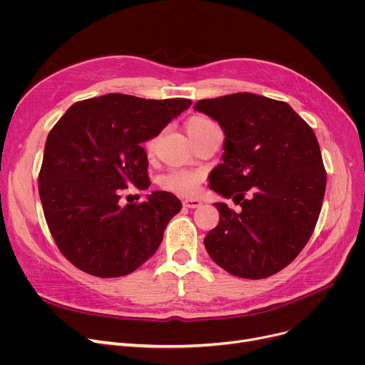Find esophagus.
I'll list each match as a JSON object with an SVG mask.
<instances>
[{
    "label": "esophagus",
    "mask_w": 365,
    "mask_h": 365,
    "mask_svg": "<svg viewBox=\"0 0 365 365\" xmlns=\"http://www.w3.org/2000/svg\"><path fill=\"white\" fill-rule=\"evenodd\" d=\"M201 204L202 202L200 200H197V198H186L183 201V205L187 207V208H198V207H201Z\"/></svg>",
    "instance_id": "esophagus-1"
}]
</instances>
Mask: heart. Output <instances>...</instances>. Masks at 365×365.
<instances>
[{"instance_id": "1", "label": "heart", "mask_w": 365, "mask_h": 365, "mask_svg": "<svg viewBox=\"0 0 365 365\" xmlns=\"http://www.w3.org/2000/svg\"><path fill=\"white\" fill-rule=\"evenodd\" d=\"M213 125V123L204 118V117H192L189 118L186 123V131L189 134V138L195 136V134L204 131L207 127ZM201 182V176L198 173H192V171H183V170H175L167 173L165 176L161 178L160 185L167 189V190H173V192H179V194H194L195 190L198 189Z\"/></svg>"}]
</instances>
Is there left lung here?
Returning a JSON list of instances; mask_svg holds the SVG:
<instances>
[{
    "label": "left lung",
    "instance_id": "obj_1",
    "mask_svg": "<svg viewBox=\"0 0 365 365\" xmlns=\"http://www.w3.org/2000/svg\"><path fill=\"white\" fill-rule=\"evenodd\" d=\"M194 110L225 134L208 187L241 205L235 213L216 202L205 250L235 277H271L302 252L321 212L327 175L315 133L289 103L253 93L198 101Z\"/></svg>",
    "mask_w": 365,
    "mask_h": 365
}]
</instances>
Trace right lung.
Returning a JSON list of instances; mask_svg holds the SVG:
<instances>
[{
    "mask_svg": "<svg viewBox=\"0 0 365 365\" xmlns=\"http://www.w3.org/2000/svg\"><path fill=\"white\" fill-rule=\"evenodd\" d=\"M190 103L109 93L73 103L48 133L40 198L57 247L78 269L124 277L157 252L180 201L155 190L140 204L123 205L120 189L149 187L142 143Z\"/></svg>",
    "mask_w": 365,
    "mask_h": 365,
    "instance_id": "obj_1",
    "label": "right lung"
}]
</instances>
